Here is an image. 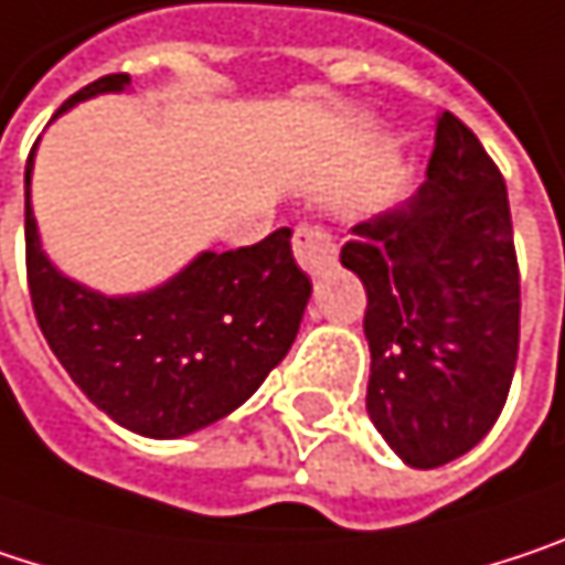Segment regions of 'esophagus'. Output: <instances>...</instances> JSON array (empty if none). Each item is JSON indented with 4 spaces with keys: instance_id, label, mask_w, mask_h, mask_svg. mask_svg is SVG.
Returning a JSON list of instances; mask_svg holds the SVG:
<instances>
[{
    "instance_id": "1",
    "label": "esophagus",
    "mask_w": 565,
    "mask_h": 565,
    "mask_svg": "<svg viewBox=\"0 0 565 565\" xmlns=\"http://www.w3.org/2000/svg\"><path fill=\"white\" fill-rule=\"evenodd\" d=\"M292 253H296L299 266L309 276L324 273L338 259V249H334L331 237L321 227H296V234H292Z\"/></svg>"
}]
</instances>
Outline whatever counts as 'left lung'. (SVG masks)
<instances>
[{"label":"left lung","mask_w":565,"mask_h":565,"mask_svg":"<svg viewBox=\"0 0 565 565\" xmlns=\"http://www.w3.org/2000/svg\"><path fill=\"white\" fill-rule=\"evenodd\" d=\"M341 263L367 289L377 433L409 468L475 449L514 377L521 276L504 178L461 119L436 116L426 181L358 224Z\"/></svg>","instance_id":"left-lung-1"}]
</instances>
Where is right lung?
<instances>
[{"label": "right lung", "instance_id": "obj_1", "mask_svg": "<svg viewBox=\"0 0 565 565\" xmlns=\"http://www.w3.org/2000/svg\"><path fill=\"white\" fill-rule=\"evenodd\" d=\"M109 74L54 113L126 94ZM35 149L25 166V256L35 318L61 367L106 416L142 439H181L244 406L289 354L312 282L292 259V231L253 247L201 249L166 282L109 296L54 266L32 207Z\"/></svg>", "mask_w": 565, "mask_h": 565}]
</instances>
